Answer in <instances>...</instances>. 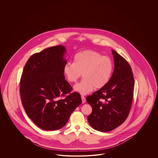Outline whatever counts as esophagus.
Listing matches in <instances>:
<instances>
[{"instance_id": "obj_1", "label": "esophagus", "mask_w": 158, "mask_h": 158, "mask_svg": "<svg viewBox=\"0 0 158 158\" xmlns=\"http://www.w3.org/2000/svg\"><path fill=\"white\" fill-rule=\"evenodd\" d=\"M81 100H82V103H85L86 102V98L84 96H81Z\"/></svg>"}]
</instances>
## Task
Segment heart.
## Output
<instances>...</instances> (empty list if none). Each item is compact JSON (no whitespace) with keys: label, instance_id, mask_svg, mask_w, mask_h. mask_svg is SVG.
Listing matches in <instances>:
<instances>
[{"label":"heart","instance_id":"b5f03b06","mask_svg":"<svg viewBox=\"0 0 158 158\" xmlns=\"http://www.w3.org/2000/svg\"><path fill=\"white\" fill-rule=\"evenodd\" d=\"M113 68L110 58L93 50H84L75 55L73 63L64 65L63 72L71 83L76 82L83 75V79L73 87V90L85 95L94 88L104 87L110 79Z\"/></svg>","mask_w":158,"mask_h":158}]
</instances>
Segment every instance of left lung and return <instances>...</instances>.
Here are the masks:
<instances>
[{
	"label": "left lung",
	"instance_id": "left-lung-1",
	"mask_svg": "<svg viewBox=\"0 0 158 158\" xmlns=\"http://www.w3.org/2000/svg\"><path fill=\"white\" fill-rule=\"evenodd\" d=\"M115 68L108 83L91 96L87 102L92 107L87 120L94 129L102 132L112 130L127 119L133 98L134 81L129 63L112 50Z\"/></svg>",
	"mask_w": 158,
	"mask_h": 158
}]
</instances>
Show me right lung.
Returning a JSON list of instances; mask_svg holds the SVG:
<instances>
[{
    "label": "right lung",
    "instance_id": "1",
    "mask_svg": "<svg viewBox=\"0 0 158 158\" xmlns=\"http://www.w3.org/2000/svg\"><path fill=\"white\" fill-rule=\"evenodd\" d=\"M66 52L64 46L58 45L35 53L29 58L22 73V104L29 118L42 129L62 128L82 102L78 93H70L72 87L65 79Z\"/></svg>",
    "mask_w": 158,
    "mask_h": 158
}]
</instances>
